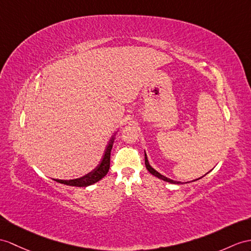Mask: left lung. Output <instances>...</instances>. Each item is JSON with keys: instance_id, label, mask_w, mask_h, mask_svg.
Listing matches in <instances>:
<instances>
[{"instance_id": "1", "label": "left lung", "mask_w": 251, "mask_h": 251, "mask_svg": "<svg viewBox=\"0 0 251 251\" xmlns=\"http://www.w3.org/2000/svg\"><path fill=\"white\" fill-rule=\"evenodd\" d=\"M145 164H146V168L149 170V173H150V174H152V175H153V176H157L158 179L164 180V181L169 182V183H174V184H180V183H181V182H178V181H174V180H170V179L166 178V176H163V175H161L160 173H157L154 168H152V167L150 166L149 162H148V158H147V154H146V153H145ZM197 180H198V179H197Z\"/></svg>"}]
</instances>
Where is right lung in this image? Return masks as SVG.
Segmentation results:
<instances>
[{"instance_id": "1", "label": "right lung", "mask_w": 251, "mask_h": 251, "mask_svg": "<svg viewBox=\"0 0 251 251\" xmlns=\"http://www.w3.org/2000/svg\"><path fill=\"white\" fill-rule=\"evenodd\" d=\"M114 139H115L114 136L109 139V143L106 146V149L104 151V154H103L100 164L98 165L93 172H90L86 176H82V178H77L75 180H58V179H53V180H55L58 183H62V184L77 186V187H86L94 184V183L98 181H100L103 176H105V175L108 173L109 164H111V150L113 148Z\"/></svg>"}]
</instances>
